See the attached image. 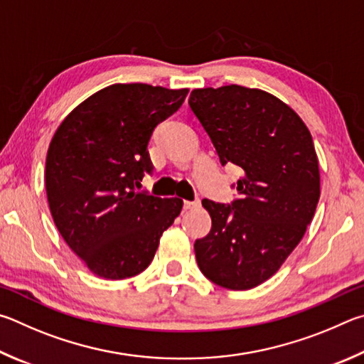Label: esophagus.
Listing matches in <instances>:
<instances>
[{
	"label": "esophagus",
	"instance_id": "obj_1",
	"mask_svg": "<svg viewBox=\"0 0 364 364\" xmlns=\"http://www.w3.org/2000/svg\"><path fill=\"white\" fill-rule=\"evenodd\" d=\"M200 200H195V201H188V200H186L183 201V209H196V208H200Z\"/></svg>",
	"mask_w": 364,
	"mask_h": 364
}]
</instances>
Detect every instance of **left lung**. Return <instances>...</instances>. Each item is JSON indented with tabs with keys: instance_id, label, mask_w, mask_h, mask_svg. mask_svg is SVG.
I'll list each match as a JSON object with an SVG mask.
<instances>
[{
	"instance_id": "1",
	"label": "left lung",
	"mask_w": 364,
	"mask_h": 364,
	"mask_svg": "<svg viewBox=\"0 0 364 364\" xmlns=\"http://www.w3.org/2000/svg\"><path fill=\"white\" fill-rule=\"evenodd\" d=\"M188 105L222 166L243 169L232 205L203 200L213 227L195 241L196 262L222 288L252 289L275 275L314 219L320 169L311 134L289 105L262 89H193Z\"/></svg>"
}]
</instances>
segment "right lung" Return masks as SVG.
I'll return each mask as SVG.
<instances>
[{
    "instance_id": "obj_1",
    "label": "right lung",
    "mask_w": 364,
    "mask_h": 364,
    "mask_svg": "<svg viewBox=\"0 0 364 364\" xmlns=\"http://www.w3.org/2000/svg\"><path fill=\"white\" fill-rule=\"evenodd\" d=\"M188 89L112 85L73 108L50 140L46 195L57 230L94 275L124 279L155 257L181 198L137 192L151 171L146 145Z\"/></svg>"
}]
</instances>
